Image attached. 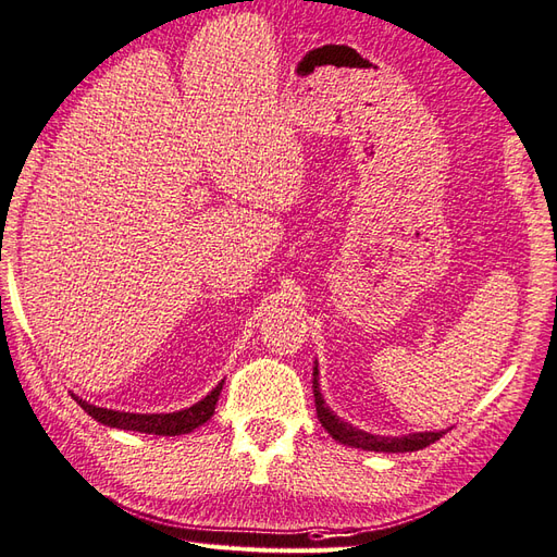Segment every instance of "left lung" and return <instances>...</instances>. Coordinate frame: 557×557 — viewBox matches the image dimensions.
Wrapping results in <instances>:
<instances>
[{
	"instance_id": "obj_1",
	"label": "left lung",
	"mask_w": 557,
	"mask_h": 557,
	"mask_svg": "<svg viewBox=\"0 0 557 557\" xmlns=\"http://www.w3.org/2000/svg\"><path fill=\"white\" fill-rule=\"evenodd\" d=\"M314 404H317V416L321 420V425L335 442L355 446V449H363V451H385V454L418 451V449H425L430 444H435L444 435V430H440V432H413V435H404V437H383V435H371V432H363L359 428H351L349 423H345V420L337 418L329 406H325L319 389V366H314Z\"/></svg>"
}]
</instances>
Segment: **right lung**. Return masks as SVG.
<instances>
[{"instance_id": "add662e5", "label": "right lung", "mask_w": 557, "mask_h": 557, "mask_svg": "<svg viewBox=\"0 0 557 557\" xmlns=\"http://www.w3.org/2000/svg\"><path fill=\"white\" fill-rule=\"evenodd\" d=\"M224 381L216 385L206 399H200L198 404L188 406L184 411H174V413H125V411H113V409H101V406H94L85 399L75 397V401L83 406V409L103 425H111L117 430H134V432H146V435H186L202 423H208L214 413L216 399H220Z\"/></svg>"}]
</instances>
